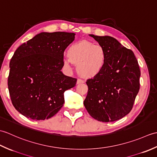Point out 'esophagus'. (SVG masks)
Masks as SVG:
<instances>
[{
  "mask_svg": "<svg viewBox=\"0 0 157 157\" xmlns=\"http://www.w3.org/2000/svg\"><path fill=\"white\" fill-rule=\"evenodd\" d=\"M84 81L83 80V79H78V80H77V84H82V83H84Z\"/></svg>",
  "mask_w": 157,
  "mask_h": 157,
  "instance_id": "obj_1",
  "label": "esophagus"
}]
</instances>
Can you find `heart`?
Instances as JSON below:
<instances>
[{"mask_svg": "<svg viewBox=\"0 0 157 157\" xmlns=\"http://www.w3.org/2000/svg\"><path fill=\"white\" fill-rule=\"evenodd\" d=\"M69 59L63 60V64L69 67V63L76 64V70L84 78H92L99 74L104 69L106 52L103 46L93 42L82 40L69 46L67 51Z\"/></svg>", "mask_w": 157, "mask_h": 157, "instance_id": "b5f03b06", "label": "heart"}]
</instances>
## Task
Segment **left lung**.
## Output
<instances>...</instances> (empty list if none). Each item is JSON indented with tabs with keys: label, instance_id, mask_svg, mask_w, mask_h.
Returning <instances> with one entry per match:
<instances>
[{
	"label": "left lung",
	"instance_id": "left-lung-1",
	"mask_svg": "<svg viewBox=\"0 0 157 157\" xmlns=\"http://www.w3.org/2000/svg\"><path fill=\"white\" fill-rule=\"evenodd\" d=\"M104 47L106 64L102 71L86 82L84 105L93 118L112 122L131 111L140 89V70L134 53L109 36L89 34Z\"/></svg>",
	"mask_w": 157,
	"mask_h": 157
}]
</instances>
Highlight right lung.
Listing matches in <instances>:
<instances>
[{
	"instance_id": "add662e5",
	"label": "right lung",
	"mask_w": 157,
	"mask_h": 157,
	"mask_svg": "<svg viewBox=\"0 0 157 157\" xmlns=\"http://www.w3.org/2000/svg\"><path fill=\"white\" fill-rule=\"evenodd\" d=\"M75 33L41 32L16 50L10 61L8 88L15 109L36 121L51 118L65 102L64 92L77 79L61 70L63 52Z\"/></svg>"
}]
</instances>
